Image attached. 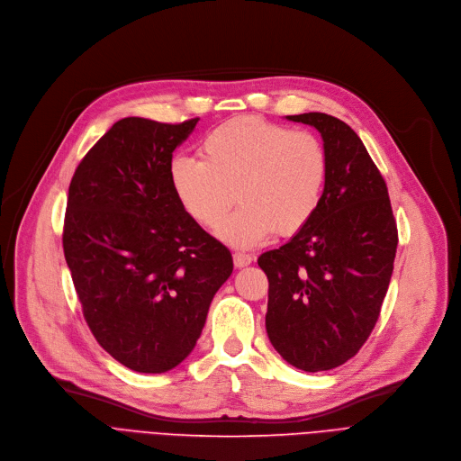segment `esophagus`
<instances>
[{"mask_svg":"<svg viewBox=\"0 0 461 461\" xmlns=\"http://www.w3.org/2000/svg\"><path fill=\"white\" fill-rule=\"evenodd\" d=\"M252 261H254V258L248 256V254H233V263H235L237 268H244Z\"/></svg>","mask_w":461,"mask_h":461,"instance_id":"34e87169","label":"esophagus"}]
</instances>
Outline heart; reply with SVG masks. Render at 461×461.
Wrapping results in <instances>:
<instances>
[{
  "label": "heart",
  "mask_w": 461,
  "mask_h": 461,
  "mask_svg": "<svg viewBox=\"0 0 461 461\" xmlns=\"http://www.w3.org/2000/svg\"><path fill=\"white\" fill-rule=\"evenodd\" d=\"M200 156L171 161L173 191L205 230L221 226L237 194L243 205L219 231L231 246L256 248L274 231L296 235L318 212L329 159L311 132L256 115L237 117L202 140Z\"/></svg>",
  "instance_id": "b5f03b06"
}]
</instances>
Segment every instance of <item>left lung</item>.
<instances>
[{
  "label": "left lung",
  "mask_w": 461,
  "mask_h": 461,
  "mask_svg": "<svg viewBox=\"0 0 461 461\" xmlns=\"http://www.w3.org/2000/svg\"><path fill=\"white\" fill-rule=\"evenodd\" d=\"M286 119L314 127L329 173L312 221L258 263L268 277L267 332L294 367H339L371 334L388 292L397 224L386 182L344 121L309 112Z\"/></svg>",
  "instance_id": "8db88e82"
}]
</instances>
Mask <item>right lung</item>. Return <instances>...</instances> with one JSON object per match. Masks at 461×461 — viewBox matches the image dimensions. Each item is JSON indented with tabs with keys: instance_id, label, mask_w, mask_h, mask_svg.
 <instances>
[{
	"instance_id": "1",
	"label": "right lung",
	"mask_w": 461,
	"mask_h": 461,
	"mask_svg": "<svg viewBox=\"0 0 461 461\" xmlns=\"http://www.w3.org/2000/svg\"><path fill=\"white\" fill-rule=\"evenodd\" d=\"M198 117H124L82 158L69 184L64 258L82 314L117 362L140 373L176 367L196 346L230 249L180 205L169 165Z\"/></svg>"
}]
</instances>
